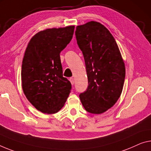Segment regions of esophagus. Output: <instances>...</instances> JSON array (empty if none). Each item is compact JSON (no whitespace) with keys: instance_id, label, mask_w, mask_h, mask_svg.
<instances>
[{"instance_id":"obj_1","label":"esophagus","mask_w":151,"mask_h":151,"mask_svg":"<svg viewBox=\"0 0 151 151\" xmlns=\"http://www.w3.org/2000/svg\"><path fill=\"white\" fill-rule=\"evenodd\" d=\"M69 81H70L71 85H73L74 84V79L73 78H69Z\"/></svg>"}]
</instances>
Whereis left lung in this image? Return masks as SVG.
I'll use <instances>...</instances> for the list:
<instances>
[{
	"instance_id": "left-lung-1",
	"label": "left lung",
	"mask_w": 151,
	"mask_h": 151,
	"mask_svg": "<svg viewBox=\"0 0 151 151\" xmlns=\"http://www.w3.org/2000/svg\"><path fill=\"white\" fill-rule=\"evenodd\" d=\"M76 36L88 80L80 101L88 112L101 114L121 96L126 76L124 61L112 34L101 23L91 21L78 25Z\"/></svg>"
}]
</instances>
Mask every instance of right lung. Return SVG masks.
Masks as SVG:
<instances>
[{
  "instance_id": "right-lung-1",
  "label": "right lung",
  "mask_w": 151,
  "mask_h": 151,
  "mask_svg": "<svg viewBox=\"0 0 151 151\" xmlns=\"http://www.w3.org/2000/svg\"><path fill=\"white\" fill-rule=\"evenodd\" d=\"M74 25L48 28L36 34L25 49L22 68L24 93L43 113H57L71 92V84L63 77L61 52L70 42Z\"/></svg>"
}]
</instances>
